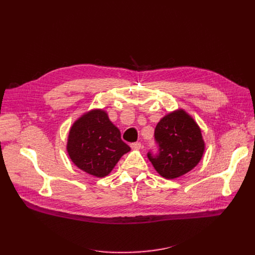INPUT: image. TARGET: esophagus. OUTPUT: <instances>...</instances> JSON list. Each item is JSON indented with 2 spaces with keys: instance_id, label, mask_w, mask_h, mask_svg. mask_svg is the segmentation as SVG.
I'll return each mask as SVG.
<instances>
[{
  "instance_id": "obj_1",
  "label": "esophagus",
  "mask_w": 255,
  "mask_h": 255,
  "mask_svg": "<svg viewBox=\"0 0 255 255\" xmlns=\"http://www.w3.org/2000/svg\"><path fill=\"white\" fill-rule=\"evenodd\" d=\"M130 146L133 150H139L141 148V143L140 142H133L130 144Z\"/></svg>"
}]
</instances>
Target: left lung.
Instances as JSON below:
<instances>
[{
	"label": "left lung",
	"instance_id": "left-lung-1",
	"mask_svg": "<svg viewBox=\"0 0 255 255\" xmlns=\"http://www.w3.org/2000/svg\"><path fill=\"white\" fill-rule=\"evenodd\" d=\"M159 153L148 158L160 176L177 179L192 170L203 158L205 141L194 119L184 110L165 115L155 128Z\"/></svg>",
	"mask_w": 255,
	"mask_h": 255
}]
</instances>
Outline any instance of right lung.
<instances>
[{"mask_svg":"<svg viewBox=\"0 0 255 255\" xmlns=\"http://www.w3.org/2000/svg\"><path fill=\"white\" fill-rule=\"evenodd\" d=\"M67 153L71 161L91 176L103 178L130 151L121 132L103 110H92L79 117L70 128Z\"/></svg>","mask_w":255,"mask_h":255,"instance_id":"1","label":"right lung"}]
</instances>
